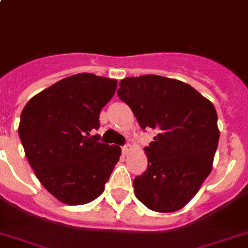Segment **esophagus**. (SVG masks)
<instances>
[{
	"instance_id": "1",
	"label": "esophagus",
	"mask_w": 248,
	"mask_h": 248,
	"mask_svg": "<svg viewBox=\"0 0 248 248\" xmlns=\"http://www.w3.org/2000/svg\"><path fill=\"white\" fill-rule=\"evenodd\" d=\"M130 151H131L130 145H124V146H122V154H124V155H127Z\"/></svg>"
}]
</instances>
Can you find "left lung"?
Wrapping results in <instances>:
<instances>
[{
    "mask_svg": "<svg viewBox=\"0 0 248 248\" xmlns=\"http://www.w3.org/2000/svg\"><path fill=\"white\" fill-rule=\"evenodd\" d=\"M117 94L142 130L157 131L145 147L146 171L134 179L136 198L160 213L182 209L212 171L219 140L213 103L186 83L154 74L122 79Z\"/></svg>",
    "mask_w": 248,
    "mask_h": 248,
    "instance_id": "8db88e82",
    "label": "left lung"
}]
</instances>
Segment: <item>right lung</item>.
I'll return each instance as SVG.
<instances>
[{"label":"right lung","instance_id":"1","mask_svg":"<svg viewBox=\"0 0 248 248\" xmlns=\"http://www.w3.org/2000/svg\"><path fill=\"white\" fill-rule=\"evenodd\" d=\"M117 80L79 73L41 91L21 112L18 136L43 186L62 203L87 204L105 190L121 147L99 142V112Z\"/></svg>","mask_w":248,"mask_h":248}]
</instances>
